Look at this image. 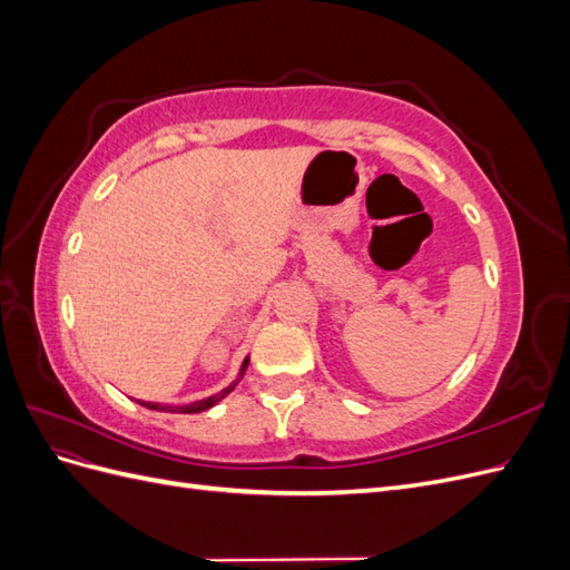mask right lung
<instances>
[{
    "label": "right lung",
    "mask_w": 570,
    "mask_h": 570,
    "mask_svg": "<svg viewBox=\"0 0 570 570\" xmlns=\"http://www.w3.org/2000/svg\"><path fill=\"white\" fill-rule=\"evenodd\" d=\"M247 366H249V358L243 361V368H239V375H237V381L233 385H228L226 390H220L214 396H206V400H199V402H193V404H183V406H170V404H159V402H140V404L151 409V411H168V413H199V411H206V409H212L214 404H218L223 396H228L235 390V385L239 383V377L245 375Z\"/></svg>",
    "instance_id": "obj_1"
}]
</instances>
